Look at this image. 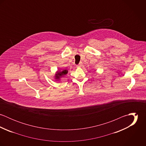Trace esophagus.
<instances>
[{
    "label": "esophagus",
    "mask_w": 146,
    "mask_h": 146,
    "mask_svg": "<svg viewBox=\"0 0 146 146\" xmlns=\"http://www.w3.org/2000/svg\"><path fill=\"white\" fill-rule=\"evenodd\" d=\"M82 63L80 62L78 64L76 65V67H82Z\"/></svg>",
    "instance_id": "1"
}]
</instances>
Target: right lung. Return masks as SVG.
<instances>
[{
  "label": "right lung",
  "instance_id": "add662e5",
  "mask_svg": "<svg viewBox=\"0 0 146 146\" xmlns=\"http://www.w3.org/2000/svg\"><path fill=\"white\" fill-rule=\"evenodd\" d=\"M67 73V71L66 70H63L62 71H58L57 74L56 75V79H60L61 77L63 76L64 75H66Z\"/></svg>",
  "mask_w": 146,
  "mask_h": 146
}]
</instances>
